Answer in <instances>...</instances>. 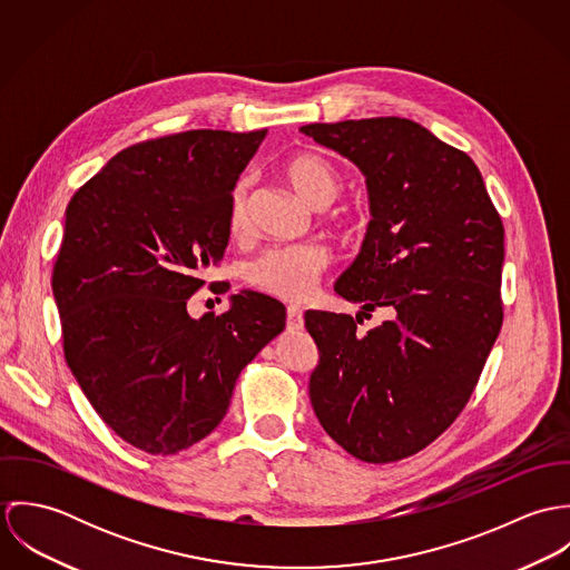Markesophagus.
Returning <instances> with one entry per match:
<instances>
[{"instance_id": "esophagus-1", "label": "esophagus", "mask_w": 570, "mask_h": 570, "mask_svg": "<svg viewBox=\"0 0 570 570\" xmlns=\"http://www.w3.org/2000/svg\"><path fill=\"white\" fill-rule=\"evenodd\" d=\"M287 328H289V331L303 328V312H301L298 307H289V309H287Z\"/></svg>"}]
</instances>
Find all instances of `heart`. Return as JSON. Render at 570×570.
<instances>
[{
    "instance_id": "b5f03b06",
    "label": "heart",
    "mask_w": 570,
    "mask_h": 570,
    "mask_svg": "<svg viewBox=\"0 0 570 570\" xmlns=\"http://www.w3.org/2000/svg\"><path fill=\"white\" fill-rule=\"evenodd\" d=\"M283 177L292 190L312 208L325 210L342 190V175L335 164L321 154H296L283 164ZM249 175H242L228 199V228L233 235H242L247 228L249 208ZM340 230H353V215H340L335 219ZM328 265V252L323 245L305 244L294 247H269L247 265V281L276 298L303 301L307 298Z\"/></svg>"
}]
</instances>
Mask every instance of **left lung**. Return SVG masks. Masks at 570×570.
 Returning <instances> with one entry per match:
<instances>
[{
  "label": "left lung",
  "mask_w": 570,
  "mask_h": 570,
  "mask_svg": "<svg viewBox=\"0 0 570 570\" xmlns=\"http://www.w3.org/2000/svg\"><path fill=\"white\" fill-rule=\"evenodd\" d=\"M357 164L368 233L335 294L393 321L307 312L321 348L309 397L326 434L364 463H393L439 439L468 406L502 326L504 228L472 158L414 120L301 127Z\"/></svg>",
  "instance_id": "1"
}]
</instances>
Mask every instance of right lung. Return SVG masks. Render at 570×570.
<instances>
[{
  "label": "right lung",
  "instance_id": "1",
  "mask_svg": "<svg viewBox=\"0 0 570 570\" xmlns=\"http://www.w3.org/2000/svg\"><path fill=\"white\" fill-rule=\"evenodd\" d=\"M263 136L193 129L131 145L68 204L52 269L63 355L100 419L147 454L208 436L239 373L285 328L283 303L256 292L219 316L186 312L224 256L228 199Z\"/></svg>",
  "mask_w": 570,
  "mask_h": 570
}]
</instances>
